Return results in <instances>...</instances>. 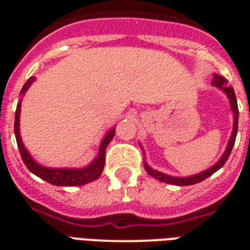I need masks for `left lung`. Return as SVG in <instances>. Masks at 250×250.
Returning <instances> with one entry per match:
<instances>
[{"label": "left lung", "mask_w": 250, "mask_h": 250, "mask_svg": "<svg viewBox=\"0 0 250 250\" xmlns=\"http://www.w3.org/2000/svg\"><path fill=\"white\" fill-rule=\"evenodd\" d=\"M212 84L216 86V87L221 88L227 97L229 99V103H230V108H232V112H233V131H232V135H230V139L228 142V146H227V149L225 152L223 153V156L220 158V160L214 166H212L208 169L197 173V175H193V176H188V177H175L171 176V175H166L163 172H159L156 169H153L147 164L144 163V168L148 175H151L155 179H158L160 182L167 183V184H173V186H192V184H197V183L203 182L205 180L207 177H209L210 175H213L214 172L219 171L220 168L223 167L225 162L228 160L229 155L232 152V148L234 146V140H236V135H237V128H238V107H237V99H236V94H234V90L232 86H229L228 81L219 75V74H213V81H212Z\"/></svg>", "instance_id": "1"}]
</instances>
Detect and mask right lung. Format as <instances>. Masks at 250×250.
Returning a JSON list of instances; mask_svg holds the SVG:
<instances>
[{"mask_svg": "<svg viewBox=\"0 0 250 250\" xmlns=\"http://www.w3.org/2000/svg\"><path fill=\"white\" fill-rule=\"evenodd\" d=\"M36 81L34 77H31L26 81L21 90V94L23 95L27 91V88L30 87V84ZM21 102H18L16 110V118H14V134H16V140L21 158L25 163V166L30 172H33L36 176L41 177L42 180L53 184V186L59 187H74V186H83L94 180H97L98 177L102 175L103 167H104V155H106V148L110 143L114 135H115V127L111 128L106 134V136L102 140L99 146V152L98 156L92 160L87 167L84 168H47L41 166L31 158L30 153L25 148V146L22 143L21 135H20V112H21Z\"/></svg>", "mask_w": 250, "mask_h": 250, "instance_id": "obj_1", "label": "right lung"}]
</instances>
